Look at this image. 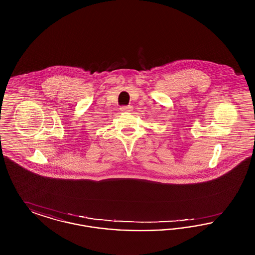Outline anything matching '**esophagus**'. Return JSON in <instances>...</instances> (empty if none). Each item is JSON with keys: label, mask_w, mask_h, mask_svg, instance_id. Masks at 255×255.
Returning <instances> with one entry per match:
<instances>
[{"label": "esophagus", "mask_w": 255, "mask_h": 255, "mask_svg": "<svg viewBox=\"0 0 255 255\" xmlns=\"http://www.w3.org/2000/svg\"><path fill=\"white\" fill-rule=\"evenodd\" d=\"M133 110V107L132 106H123L121 108V111L123 112V113H129V112H131Z\"/></svg>", "instance_id": "1"}]
</instances>
